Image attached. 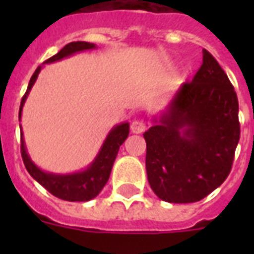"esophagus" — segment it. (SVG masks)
Masks as SVG:
<instances>
[{
    "mask_svg": "<svg viewBox=\"0 0 254 254\" xmlns=\"http://www.w3.org/2000/svg\"><path fill=\"white\" fill-rule=\"evenodd\" d=\"M130 130L135 133V134H139V133L146 130V124L143 123V121H139V120H134L130 124Z\"/></svg>",
    "mask_w": 254,
    "mask_h": 254,
    "instance_id": "34e87169",
    "label": "esophagus"
}]
</instances>
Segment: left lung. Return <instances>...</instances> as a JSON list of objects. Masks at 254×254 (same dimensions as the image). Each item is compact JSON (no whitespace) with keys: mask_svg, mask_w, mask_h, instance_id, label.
Wrapping results in <instances>:
<instances>
[{"mask_svg":"<svg viewBox=\"0 0 254 254\" xmlns=\"http://www.w3.org/2000/svg\"><path fill=\"white\" fill-rule=\"evenodd\" d=\"M154 123L143 138L147 181L159 199L199 201L227 179L240 139L239 101L207 50L192 81L181 85Z\"/></svg>","mask_w":254,"mask_h":254,"instance_id":"1","label":"left lung"}]
</instances>
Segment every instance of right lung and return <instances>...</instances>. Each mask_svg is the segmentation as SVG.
Segmentation results:
<instances>
[{"label":"right lung","instance_id":"right-lung-1","mask_svg":"<svg viewBox=\"0 0 254 254\" xmlns=\"http://www.w3.org/2000/svg\"><path fill=\"white\" fill-rule=\"evenodd\" d=\"M96 46L93 43H88V42H71L68 45H65L63 49L54 55L50 59L45 62L46 63H54L67 58L73 54L85 51V50L95 49ZM42 65H39L35 72L30 79L29 87L27 91L22 97L21 107H19V120H21L22 108L25 104L29 92L31 87L34 85L37 80L38 75L41 72ZM129 135V124L124 123L119 124L109 131L107 138L104 141L103 146L100 149L99 154L95 158V161L89 165L85 170L79 171V173L67 174V175H61V174H51L46 173L41 170L35 163L30 159L27 151H26L25 141H23V134H21V154L23 163H25L26 170L29 174L35 179V181L45 187L50 193H53L54 196L59 197L62 200L67 201H88L96 197L99 192L103 190V187L107 185L109 175H111L112 166L115 162L117 153H119L120 146L123 145L124 141L127 138Z\"/></svg>","mask_w":254,"mask_h":254}]
</instances>
